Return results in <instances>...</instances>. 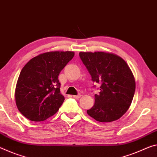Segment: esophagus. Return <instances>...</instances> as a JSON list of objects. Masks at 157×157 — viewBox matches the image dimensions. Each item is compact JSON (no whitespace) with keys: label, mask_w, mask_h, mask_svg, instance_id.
Segmentation results:
<instances>
[{"label":"esophagus","mask_w":157,"mask_h":157,"mask_svg":"<svg viewBox=\"0 0 157 157\" xmlns=\"http://www.w3.org/2000/svg\"><path fill=\"white\" fill-rule=\"evenodd\" d=\"M81 94H79V95H73V98H75V99H78L79 98H81Z\"/></svg>","instance_id":"34e87169"}]
</instances>
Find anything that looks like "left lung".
<instances>
[{
	"label": "left lung",
	"mask_w": 157,
	"mask_h": 157,
	"mask_svg": "<svg viewBox=\"0 0 157 157\" xmlns=\"http://www.w3.org/2000/svg\"><path fill=\"white\" fill-rule=\"evenodd\" d=\"M79 56L92 81L100 84L88 114L100 122L120 119L132 102L136 81L128 65L118 55L106 52H81Z\"/></svg>",
	"instance_id": "left-lung-1"
}]
</instances>
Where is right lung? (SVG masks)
I'll list each match as a JSON object with an SVG mask.
<instances>
[{"instance_id":"add662e5","label":"right lung","mask_w":157,"mask_h":157,"mask_svg":"<svg viewBox=\"0 0 157 157\" xmlns=\"http://www.w3.org/2000/svg\"><path fill=\"white\" fill-rule=\"evenodd\" d=\"M74 56L71 51L48 52L25 64L15 88L16 105L21 114L42 121L57 113L64 100L58 76Z\"/></svg>"}]
</instances>
